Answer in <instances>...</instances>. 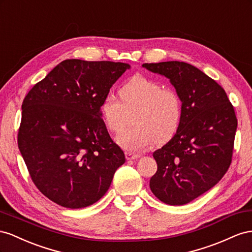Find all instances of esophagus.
<instances>
[{
  "mask_svg": "<svg viewBox=\"0 0 252 252\" xmlns=\"http://www.w3.org/2000/svg\"><path fill=\"white\" fill-rule=\"evenodd\" d=\"M139 157H140V155H138V154H134V153H130V152L126 153V158L127 160L137 159V158H139Z\"/></svg>",
  "mask_w": 252,
  "mask_h": 252,
  "instance_id": "esophagus-1",
  "label": "esophagus"
}]
</instances>
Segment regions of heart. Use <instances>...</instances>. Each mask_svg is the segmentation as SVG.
<instances>
[{"label":"heart","instance_id":"obj_1","mask_svg":"<svg viewBox=\"0 0 252 252\" xmlns=\"http://www.w3.org/2000/svg\"><path fill=\"white\" fill-rule=\"evenodd\" d=\"M120 97L106 95L100 112L106 127L120 132L134 114L135 126L117 136L118 145L130 152H141L155 141L170 140L178 130L182 119V101L172 89H163L159 82L142 76H135L120 89Z\"/></svg>","mask_w":252,"mask_h":252}]
</instances>
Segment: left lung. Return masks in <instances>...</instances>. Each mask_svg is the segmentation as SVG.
Wrapping results in <instances>:
<instances>
[{"mask_svg":"<svg viewBox=\"0 0 252 252\" xmlns=\"http://www.w3.org/2000/svg\"><path fill=\"white\" fill-rule=\"evenodd\" d=\"M142 67L164 76L182 101V119L169 142L153 157L157 172L150 188L162 203H190L217 185L231 163L238 120L226 92L189 63H145Z\"/></svg>","mask_w":252,"mask_h":252,"instance_id":"8db88e82","label":"left lung"}]
</instances>
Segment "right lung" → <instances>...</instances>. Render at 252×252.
Wrapping results in <instances>:
<instances>
[{
  "label": "right lung",
  "mask_w": 252,
  "mask_h": 252,
  "mask_svg": "<svg viewBox=\"0 0 252 252\" xmlns=\"http://www.w3.org/2000/svg\"><path fill=\"white\" fill-rule=\"evenodd\" d=\"M128 68L121 62L67 59L26 95L19 150L32 182L54 203L69 209L95 204L125 163L100 105Z\"/></svg>",
  "instance_id": "add662e5"
}]
</instances>
